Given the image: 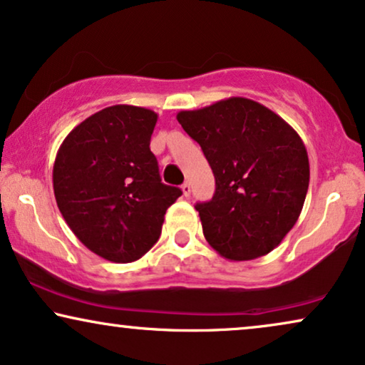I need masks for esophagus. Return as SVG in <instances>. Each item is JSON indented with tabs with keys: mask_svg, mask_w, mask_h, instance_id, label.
<instances>
[{
	"mask_svg": "<svg viewBox=\"0 0 365 365\" xmlns=\"http://www.w3.org/2000/svg\"><path fill=\"white\" fill-rule=\"evenodd\" d=\"M181 189H182V194H184V196H186V197L191 196V184H189V182H184L182 186H181Z\"/></svg>",
	"mask_w": 365,
	"mask_h": 365,
	"instance_id": "1",
	"label": "esophagus"
}]
</instances>
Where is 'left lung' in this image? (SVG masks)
I'll return each instance as SVG.
<instances>
[{
  "mask_svg": "<svg viewBox=\"0 0 365 365\" xmlns=\"http://www.w3.org/2000/svg\"><path fill=\"white\" fill-rule=\"evenodd\" d=\"M176 117L216 179L212 200L196 205L207 243L231 262L268 255L304 207L310 181L304 140L280 115L245 97Z\"/></svg>",
  "mask_w": 365,
  "mask_h": 365,
  "instance_id": "obj_1",
  "label": "left lung"
}]
</instances>
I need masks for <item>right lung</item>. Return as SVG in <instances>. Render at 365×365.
<instances>
[{"label": "right lung", "instance_id": "1", "mask_svg": "<svg viewBox=\"0 0 365 365\" xmlns=\"http://www.w3.org/2000/svg\"><path fill=\"white\" fill-rule=\"evenodd\" d=\"M158 113L144 107L102 108L61 142L53 164L56 206L90 252L113 263L144 257L164 215L182 191L160 182L150 153Z\"/></svg>", "mask_w": 365, "mask_h": 365}]
</instances>
